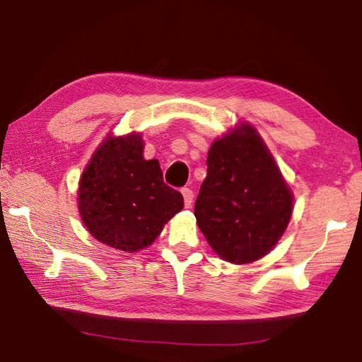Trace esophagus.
Instances as JSON below:
<instances>
[{
	"mask_svg": "<svg viewBox=\"0 0 362 362\" xmlns=\"http://www.w3.org/2000/svg\"><path fill=\"white\" fill-rule=\"evenodd\" d=\"M182 194H183V201H185V207H189L193 203V189L192 188H182Z\"/></svg>",
	"mask_w": 362,
	"mask_h": 362,
	"instance_id": "1",
	"label": "esophagus"
}]
</instances>
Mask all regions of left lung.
<instances>
[{
    "label": "left lung",
    "mask_w": 362,
    "mask_h": 362,
    "mask_svg": "<svg viewBox=\"0 0 362 362\" xmlns=\"http://www.w3.org/2000/svg\"><path fill=\"white\" fill-rule=\"evenodd\" d=\"M194 217L211 247L231 263L260 259L283 236L292 193L272 153L252 126L216 140Z\"/></svg>",
    "instance_id": "left-lung-1"
}]
</instances>
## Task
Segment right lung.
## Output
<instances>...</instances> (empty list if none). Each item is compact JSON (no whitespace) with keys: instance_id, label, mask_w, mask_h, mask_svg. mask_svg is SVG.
Returning a JSON list of instances; mask_svg holds the SVG:
<instances>
[{"instance_id":"obj_1","label":"right lung","mask_w":362,"mask_h":362,"mask_svg":"<svg viewBox=\"0 0 362 362\" xmlns=\"http://www.w3.org/2000/svg\"><path fill=\"white\" fill-rule=\"evenodd\" d=\"M139 134L108 137L79 180L78 207L95 240L136 252L156 240L183 207V196L163 180L156 159H144Z\"/></svg>"}]
</instances>
